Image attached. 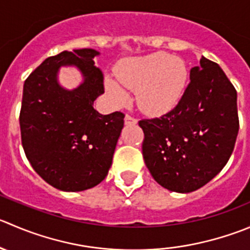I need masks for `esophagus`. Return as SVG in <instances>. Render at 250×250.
<instances>
[{
  "instance_id": "obj_1",
  "label": "esophagus",
  "mask_w": 250,
  "mask_h": 250,
  "mask_svg": "<svg viewBox=\"0 0 250 250\" xmlns=\"http://www.w3.org/2000/svg\"><path fill=\"white\" fill-rule=\"evenodd\" d=\"M137 122H138V121L135 120V118H133L132 116H129V115H125V125H137Z\"/></svg>"
}]
</instances>
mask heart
Here are the masks:
<instances>
[{
  "label": "heart",
  "mask_w": 250,
  "mask_h": 250,
  "mask_svg": "<svg viewBox=\"0 0 250 250\" xmlns=\"http://www.w3.org/2000/svg\"><path fill=\"white\" fill-rule=\"evenodd\" d=\"M116 77L125 88L135 91L137 104L143 112L164 115L181 101L189 72L182 58L155 52L122 61L116 68ZM105 89L115 105L128 101V94L113 79H106Z\"/></svg>",
  "instance_id": "b5f03b06"
}]
</instances>
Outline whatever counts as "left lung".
Listing matches in <instances>:
<instances>
[{
  "label": "left lung",
  "instance_id": "8db88e82",
  "mask_svg": "<svg viewBox=\"0 0 250 250\" xmlns=\"http://www.w3.org/2000/svg\"><path fill=\"white\" fill-rule=\"evenodd\" d=\"M143 157L152 178L171 192L190 193L211 181L229 161L239 129L237 91L208 58L190 69L178 105L143 120Z\"/></svg>",
  "mask_w": 250,
  "mask_h": 250
}]
</instances>
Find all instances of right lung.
I'll return each instance as SVG.
<instances>
[{
	"label": "right lung",
	"mask_w": 250,
	"mask_h": 250,
	"mask_svg": "<svg viewBox=\"0 0 250 250\" xmlns=\"http://www.w3.org/2000/svg\"><path fill=\"white\" fill-rule=\"evenodd\" d=\"M94 48L48 57L24 83L19 116L21 144L36 173L63 192H82L107 176L125 125V115H101L94 101L104 94V77ZM62 66H74L82 82L67 89L58 81Z\"/></svg>",
	"instance_id": "1"
}]
</instances>
